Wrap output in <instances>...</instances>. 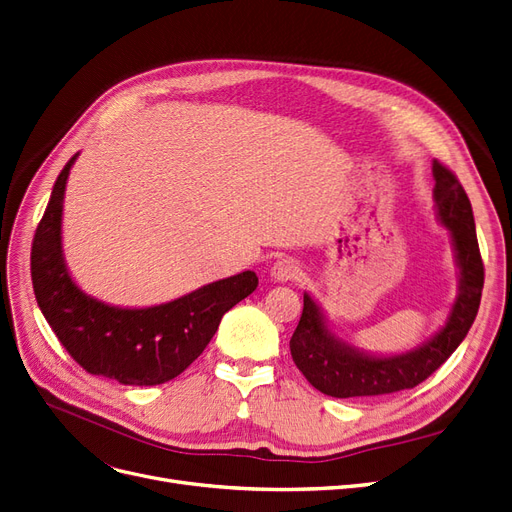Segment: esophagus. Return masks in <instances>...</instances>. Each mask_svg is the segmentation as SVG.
I'll list each match as a JSON object with an SVG mask.
<instances>
[{"label":"esophagus","mask_w":512,"mask_h":512,"mask_svg":"<svg viewBox=\"0 0 512 512\" xmlns=\"http://www.w3.org/2000/svg\"><path fill=\"white\" fill-rule=\"evenodd\" d=\"M270 276L276 280V282H288V280H297L301 276V268L299 263L291 257H282L278 259L272 270H270Z\"/></svg>","instance_id":"34e87169"}]
</instances>
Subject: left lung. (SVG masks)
<instances>
[{"label":"left lung","mask_w":512,"mask_h":512,"mask_svg":"<svg viewBox=\"0 0 512 512\" xmlns=\"http://www.w3.org/2000/svg\"><path fill=\"white\" fill-rule=\"evenodd\" d=\"M435 213L448 228L458 268V295L446 324L425 343L393 355L362 351L339 339L309 293L291 337V355L305 379L330 397H372L412 389L431 376L464 341L481 303L483 261L469 196L456 175L433 161Z\"/></svg>","instance_id":"obj_1"}]
</instances>
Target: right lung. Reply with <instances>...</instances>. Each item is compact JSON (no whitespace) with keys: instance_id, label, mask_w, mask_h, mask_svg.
I'll return each instance as SVG.
<instances>
[{"instance_id":"right-lung-1","label":"right lung","mask_w":512,"mask_h":512,"mask_svg":"<svg viewBox=\"0 0 512 512\" xmlns=\"http://www.w3.org/2000/svg\"><path fill=\"white\" fill-rule=\"evenodd\" d=\"M77 157L60 171L33 238L37 305L83 370L121 385L167 383L205 351L226 311L255 291L257 274L247 270L152 307L108 305L83 293L62 253L64 190Z\"/></svg>"}]
</instances>
